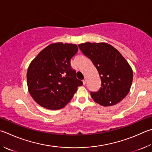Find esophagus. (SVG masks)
I'll return each mask as SVG.
<instances>
[{
	"label": "esophagus",
	"mask_w": 152,
	"mask_h": 152,
	"mask_svg": "<svg viewBox=\"0 0 152 152\" xmlns=\"http://www.w3.org/2000/svg\"><path fill=\"white\" fill-rule=\"evenodd\" d=\"M82 82H83V84H84V85H85V84H86V80H85V79H84L83 80H82Z\"/></svg>",
	"instance_id": "34e87169"
}]
</instances>
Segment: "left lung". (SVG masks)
Listing matches in <instances>:
<instances>
[{
    "instance_id": "8db88e82",
    "label": "left lung",
    "mask_w": 152,
    "mask_h": 152,
    "mask_svg": "<svg viewBox=\"0 0 152 152\" xmlns=\"http://www.w3.org/2000/svg\"><path fill=\"white\" fill-rule=\"evenodd\" d=\"M78 47L92 62L101 79V87L98 92H91V97L103 106L119 103L128 94L133 80L128 62L118 50L107 43L86 42Z\"/></svg>"
}]
</instances>
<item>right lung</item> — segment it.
Returning a JSON list of instances; mask_svg holds the SVG:
<instances>
[{"mask_svg":"<svg viewBox=\"0 0 152 152\" xmlns=\"http://www.w3.org/2000/svg\"><path fill=\"white\" fill-rule=\"evenodd\" d=\"M78 46L62 42L51 44L32 60L27 70L30 94L40 106L49 110L64 107L83 84L76 78L70 60Z\"/></svg>","mask_w":152,"mask_h":152,"instance_id":"add662e5","label":"right lung"}]
</instances>
